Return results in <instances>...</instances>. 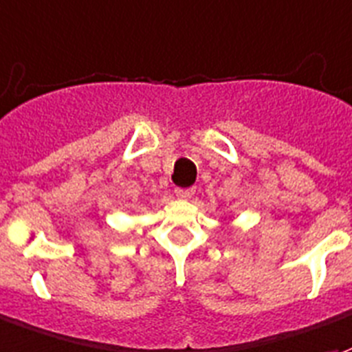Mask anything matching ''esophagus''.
Instances as JSON below:
<instances>
[{"mask_svg":"<svg viewBox=\"0 0 352 352\" xmlns=\"http://www.w3.org/2000/svg\"><path fill=\"white\" fill-rule=\"evenodd\" d=\"M174 192H176V197L182 198V200H187V198H191L192 195H195V189H192V187H189V189H182V187H178Z\"/></svg>","mask_w":352,"mask_h":352,"instance_id":"34e87169","label":"esophagus"}]
</instances>
